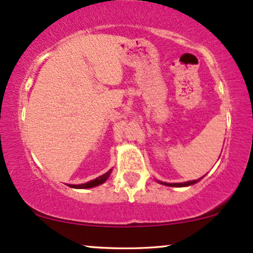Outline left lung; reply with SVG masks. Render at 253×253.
<instances>
[{
    "mask_svg": "<svg viewBox=\"0 0 253 253\" xmlns=\"http://www.w3.org/2000/svg\"><path fill=\"white\" fill-rule=\"evenodd\" d=\"M197 181H188V182H184V183H163L161 182L162 184H165V185H169V187H187V185H191V184H195Z\"/></svg>",
    "mask_w": 253,
    "mask_h": 253,
    "instance_id": "1",
    "label": "left lung"
}]
</instances>
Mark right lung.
<instances>
[{"instance_id": "right-lung-1", "label": "right lung", "mask_w": 253, "mask_h": 253, "mask_svg": "<svg viewBox=\"0 0 253 253\" xmlns=\"http://www.w3.org/2000/svg\"><path fill=\"white\" fill-rule=\"evenodd\" d=\"M110 172H112V170H109L108 172H106L102 176L97 177V178L94 179V181L86 182V183H84V184H72V185H70V187L71 188H78V189H86V188L96 187V185H100V184H102L103 182H106V179L109 177Z\"/></svg>"}]
</instances>
